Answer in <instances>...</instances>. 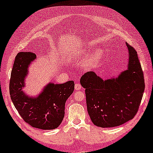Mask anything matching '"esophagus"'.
<instances>
[{"instance_id":"obj_1","label":"esophagus","mask_w":153,"mask_h":153,"mask_svg":"<svg viewBox=\"0 0 153 153\" xmlns=\"http://www.w3.org/2000/svg\"><path fill=\"white\" fill-rule=\"evenodd\" d=\"M74 88L76 91H79V90H81V84H79V83H76V84L74 85Z\"/></svg>"}]
</instances>
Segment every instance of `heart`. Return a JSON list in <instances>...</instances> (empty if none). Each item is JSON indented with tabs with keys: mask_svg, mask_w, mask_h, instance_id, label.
I'll list each match as a JSON object with an SVG mask.
<instances>
[{
	"mask_svg": "<svg viewBox=\"0 0 153 153\" xmlns=\"http://www.w3.org/2000/svg\"><path fill=\"white\" fill-rule=\"evenodd\" d=\"M76 54H75V56H76ZM102 56V52L101 51H95L91 59L89 61L86 63V66L88 67V68H90V67L93 66V65L94 63H95L96 62L98 61V60H99L100 58H101Z\"/></svg>",
	"mask_w": 153,
	"mask_h": 153,
	"instance_id": "heart-1",
	"label": "heart"
}]
</instances>
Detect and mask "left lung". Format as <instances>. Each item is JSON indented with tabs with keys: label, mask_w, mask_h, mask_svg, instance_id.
Listing matches in <instances>:
<instances>
[{
	"label": "left lung",
	"mask_w": 153,
	"mask_h": 153,
	"mask_svg": "<svg viewBox=\"0 0 153 153\" xmlns=\"http://www.w3.org/2000/svg\"><path fill=\"white\" fill-rule=\"evenodd\" d=\"M129 51L127 70L117 78L103 80L94 72H86L80 83L84 88L87 110L93 124L100 127L123 125L137 114L145 89L143 72L137 52Z\"/></svg>",
	"instance_id": "1"
}]
</instances>
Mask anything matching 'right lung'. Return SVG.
Wrapping results in <instances>:
<instances>
[{
	"mask_svg": "<svg viewBox=\"0 0 153 153\" xmlns=\"http://www.w3.org/2000/svg\"><path fill=\"white\" fill-rule=\"evenodd\" d=\"M35 58L36 55L32 52H20L16 55L10 81V97L26 123L35 128L53 129L63 120L66 100L74 92V83H49L37 97H28L22 88L28 66Z\"/></svg>",
	"mask_w": 153,
	"mask_h": 153,
	"instance_id": "obj_1",
	"label": "right lung"
}]
</instances>
